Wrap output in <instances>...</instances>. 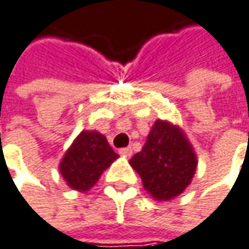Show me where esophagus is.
Here are the masks:
<instances>
[{
    "label": "esophagus",
    "mask_w": 249,
    "mask_h": 249,
    "mask_svg": "<svg viewBox=\"0 0 249 249\" xmlns=\"http://www.w3.org/2000/svg\"><path fill=\"white\" fill-rule=\"evenodd\" d=\"M119 154L123 157H132L133 151H132V148H122V149H119Z\"/></svg>",
    "instance_id": "esophagus-1"
}]
</instances>
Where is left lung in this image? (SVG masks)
<instances>
[{
  "mask_svg": "<svg viewBox=\"0 0 249 249\" xmlns=\"http://www.w3.org/2000/svg\"><path fill=\"white\" fill-rule=\"evenodd\" d=\"M130 165L152 197L170 200L180 196L191 183L197 160L178 127L157 120L142 151L130 160Z\"/></svg>",
  "mask_w": 249,
  "mask_h": 249,
  "instance_id": "8db88e82",
  "label": "left lung"
}]
</instances>
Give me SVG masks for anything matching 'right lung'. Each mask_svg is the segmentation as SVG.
<instances>
[{
	"label": "right lung",
	"mask_w": 249,
	"mask_h": 249,
	"mask_svg": "<svg viewBox=\"0 0 249 249\" xmlns=\"http://www.w3.org/2000/svg\"><path fill=\"white\" fill-rule=\"evenodd\" d=\"M117 157L104 135L84 130L65 154L59 170L71 188L87 191Z\"/></svg>",
	"instance_id": "right-lung-1"
}]
</instances>
